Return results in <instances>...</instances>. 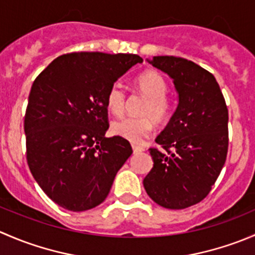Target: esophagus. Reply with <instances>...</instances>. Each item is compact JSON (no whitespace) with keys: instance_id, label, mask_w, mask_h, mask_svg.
Wrapping results in <instances>:
<instances>
[{"instance_id":"esophagus-1","label":"esophagus","mask_w":255,"mask_h":255,"mask_svg":"<svg viewBox=\"0 0 255 255\" xmlns=\"http://www.w3.org/2000/svg\"><path fill=\"white\" fill-rule=\"evenodd\" d=\"M133 148V153L137 154V153H142V151L144 150V148H142V146H138V145H132Z\"/></svg>"}]
</instances>
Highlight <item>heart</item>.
I'll list each match as a JSON object with an SVG mask.
<instances>
[{
	"mask_svg": "<svg viewBox=\"0 0 255 255\" xmlns=\"http://www.w3.org/2000/svg\"><path fill=\"white\" fill-rule=\"evenodd\" d=\"M138 90L146 97L140 115L143 117H123L113 121L111 132L117 137L132 143H142L153 130V121L163 123L170 117L171 104L166 97L168 84L154 70L144 71L137 78ZM126 94L120 84H113L106 96L107 110L113 115H121L125 109Z\"/></svg>",
	"mask_w": 255,
	"mask_h": 255,
	"instance_id": "b5f03b06",
	"label": "heart"
}]
</instances>
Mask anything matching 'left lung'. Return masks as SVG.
I'll use <instances>...</instances> for the list:
<instances>
[{
  "instance_id": "1",
  "label": "left lung",
  "mask_w": 255,
  "mask_h": 255,
  "mask_svg": "<svg viewBox=\"0 0 255 255\" xmlns=\"http://www.w3.org/2000/svg\"><path fill=\"white\" fill-rule=\"evenodd\" d=\"M148 63L173 79L179 102L155 139L164 150L149 149L154 165L143 185L155 204L182 210L207 196L225 165L228 110L215 76L197 64L176 56Z\"/></svg>"
}]
</instances>
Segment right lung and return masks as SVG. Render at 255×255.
I'll list each match as a JSON object with an SVG mask.
<instances>
[{
  "instance_id": "add662e5",
  "label": "right lung",
  "mask_w": 255,
  "mask_h": 255,
  "mask_svg": "<svg viewBox=\"0 0 255 255\" xmlns=\"http://www.w3.org/2000/svg\"><path fill=\"white\" fill-rule=\"evenodd\" d=\"M143 59L81 51L54 59L34 80L24 117L27 161L49 199L79 212L99 206L130 154L106 138L110 87Z\"/></svg>"
}]
</instances>
